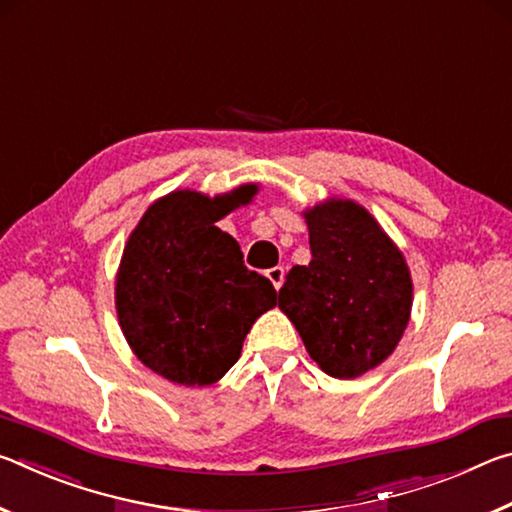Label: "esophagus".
<instances>
[{
  "mask_svg": "<svg viewBox=\"0 0 512 512\" xmlns=\"http://www.w3.org/2000/svg\"><path fill=\"white\" fill-rule=\"evenodd\" d=\"M266 277L268 280H271V284L275 289H280L282 287V282H284V268L282 266H273V268H268L266 271Z\"/></svg>",
  "mask_w": 512,
  "mask_h": 512,
  "instance_id": "1",
  "label": "esophagus"
}]
</instances>
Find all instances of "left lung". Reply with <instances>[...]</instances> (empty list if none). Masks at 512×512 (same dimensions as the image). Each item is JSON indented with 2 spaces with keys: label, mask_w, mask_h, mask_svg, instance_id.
Here are the masks:
<instances>
[{
  "label": "left lung",
  "mask_w": 512,
  "mask_h": 512,
  "mask_svg": "<svg viewBox=\"0 0 512 512\" xmlns=\"http://www.w3.org/2000/svg\"><path fill=\"white\" fill-rule=\"evenodd\" d=\"M309 266H293L277 305L327 375L354 379L379 366L400 343L413 284L400 250L352 201L307 212Z\"/></svg>",
  "instance_id": "8db88e82"
}]
</instances>
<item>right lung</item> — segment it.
<instances>
[{
    "label": "right lung",
    "mask_w": 512,
    "mask_h": 512,
    "mask_svg": "<svg viewBox=\"0 0 512 512\" xmlns=\"http://www.w3.org/2000/svg\"><path fill=\"white\" fill-rule=\"evenodd\" d=\"M255 187L219 198L173 192L149 207L117 275V314L144 366L183 386H207L235 366L255 320L275 307L266 277L216 221Z\"/></svg>",
    "instance_id": "1"
}]
</instances>
